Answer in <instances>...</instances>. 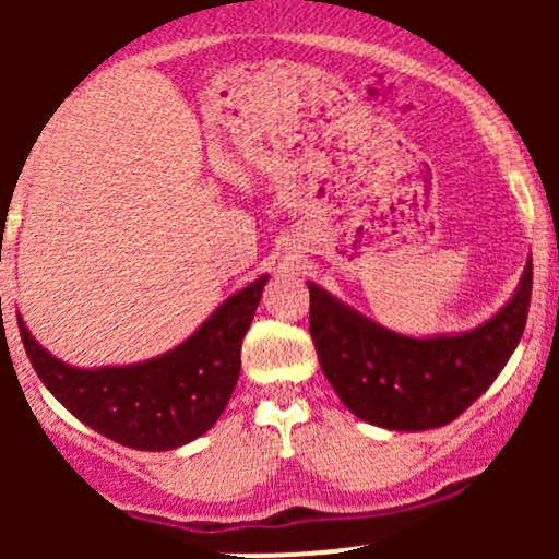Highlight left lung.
Returning <instances> with one entry per match:
<instances>
[{"label": "left lung", "instance_id": "obj_1", "mask_svg": "<svg viewBox=\"0 0 559 559\" xmlns=\"http://www.w3.org/2000/svg\"><path fill=\"white\" fill-rule=\"evenodd\" d=\"M534 265L525 262L515 294L465 333L413 338L383 329L307 281L310 336L318 362L346 407L389 431H428L465 413L491 386L521 342Z\"/></svg>", "mask_w": 559, "mask_h": 559}]
</instances>
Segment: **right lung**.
<instances>
[{
	"label": "right lung",
	"instance_id": "add662e5",
	"mask_svg": "<svg viewBox=\"0 0 559 559\" xmlns=\"http://www.w3.org/2000/svg\"><path fill=\"white\" fill-rule=\"evenodd\" d=\"M267 275H260L204 320L176 349L152 360L73 368L17 329L36 376L62 407L107 439L144 452H165L215 426L241 370V342L258 310Z\"/></svg>",
	"mask_w": 559,
	"mask_h": 559
}]
</instances>
